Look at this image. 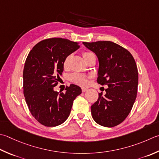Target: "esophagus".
Masks as SVG:
<instances>
[{
  "mask_svg": "<svg viewBox=\"0 0 159 159\" xmlns=\"http://www.w3.org/2000/svg\"><path fill=\"white\" fill-rule=\"evenodd\" d=\"M88 89H89L88 88H82V92H85L88 91Z\"/></svg>",
  "mask_w": 159,
  "mask_h": 159,
  "instance_id": "34e87169",
  "label": "esophagus"
}]
</instances>
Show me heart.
I'll use <instances>...</instances> for the list:
<instances>
[{"label": "heart", "mask_w": 159, "mask_h": 159, "mask_svg": "<svg viewBox=\"0 0 159 159\" xmlns=\"http://www.w3.org/2000/svg\"><path fill=\"white\" fill-rule=\"evenodd\" d=\"M93 54L91 52H84L83 54L84 59L88 58L89 56L92 55ZM70 56H67V57L64 59L63 63V66L64 68H67L69 65L70 60ZM70 80L73 83L77 84V85H80V86H86L88 84V76L85 75H83V74H73L70 76Z\"/></svg>", "instance_id": "b5f03b06"}]
</instances>
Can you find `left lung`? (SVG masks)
<instances>
[{"label": "left lung", "mask_w": 159, "mask_h": 159, "mask_svg": "<svg viewBox=\"0 0 159 159\" xmlns=\"http://www.w3.org/2000/svg\"><path fill=\"white\" fill-rule=\"evenodd\" d=\"M83 44L98 58L97 83L108 86L106 94H99L91 106L93 119L102 126H116L128 116L136 98L139 74L134 58L126 49L111 41Z\"/></svg>", "instance_id": "8db88e82"}]
</instances>
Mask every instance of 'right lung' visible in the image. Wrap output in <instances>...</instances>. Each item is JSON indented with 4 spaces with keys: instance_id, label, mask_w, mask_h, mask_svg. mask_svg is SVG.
I'll use <instances>...</instances> for the list:
<instances>
[{
    "instance_id": "add662e5",
    "label": "right lung",
    "mask_w": 159,
    "mask_h": 159,
    "mask_svg": "<svg viewBox=\"0 0 159 159\" xmlns=\"http://www.w3.org/2000/svg\"><path fill=\"white\" fill-rule=\"evenodd\" d=\"M79 43L62 38L42 40L28 54L23 70V93L31 114L42 125L55 127L69 116L81 88L70 85L65 93L54 91L63 71L64 59L79 48Z\"/></svg>"
}]
</instances>
